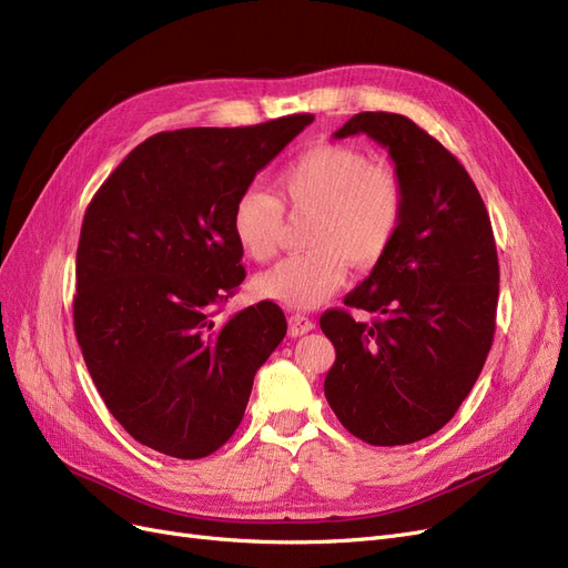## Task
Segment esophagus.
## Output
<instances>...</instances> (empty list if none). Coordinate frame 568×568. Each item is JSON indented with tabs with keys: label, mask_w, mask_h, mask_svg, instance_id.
<instances>
[{
	"label": "esophagus",
	"mask_w": 568,
	"mask_h": 568,
	"mask_svg": "<svg viewBox=\"0 0 568 568\" xmlns=\"http://www.w3.org/2000/svg\"><path fill=\"white\" fill-rule=\"evenodd\" d=\"M313 327H316V323H313V318L302 316V313H295V316H290V321H287L290 337H302V334L311 332Z\"/></svg>",
	"instance_id": "1"
}]
</instances>
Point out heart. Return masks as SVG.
<instances>
[{
    "mask_svg": "<svg viewBox=\"0 0 568 568\" xmlns=\"http://www.w3.org/2000/svg\"><path fill=\"white\" fill-rule=\"evenodd\" d=\"M276 192L247 186L231 207V234L250 260L266 262L278 250L283 205L292 215L313 213L306 252L281 260L255 278L257 295L287 308L323 304L344 281L346 262L367 268L393 245L405 217L397 175L372 165L348 144L308 146L276 175Z\"/></svg>",
    "mask_w": 568,
    "mask_h": 568,
    "instance_id": "1",
    "label": "heart"
}]
</instances>
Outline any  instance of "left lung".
Wrapping results in <instances>:
<instances>
[{"label":"left lung","instance_id":"1","mask_svg":"<svg viewBox=\"0 0 568 568\" xmlns=\"http://www.w3.org/2000/svg\"><path fill=\"white\" fill-rule=\"evenodd\" d=\"M361 133L388 150L405 217L344 300L379 321L321 316L337 351L325 397L348 433L395 447L437 433L475 386L496 329L498 257L485 201L452 152L403 114L361 112L334 138Z\"/></svg>","mask_w":568,"mask_h":568}]
</instances>
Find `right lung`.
<instances>
[{
	"label": "right lung",
	"instance_id": "1",
	"mask_svg": "<svg viewBox=\"0 0 568 568\" xmlns=\"http://www.w3.org/2000/svg\"><path fill=\"white\" fill-rule=\"evenodd\" d=\"M311 121L152 135L89 203L74 332L104 405L140 445L203 458L239 428L287 323L273 302L213 321L245 278L231 207Z\"/></svg>",
	"mask_w": 568,
	"mask_h": 568
}]
</instances>
